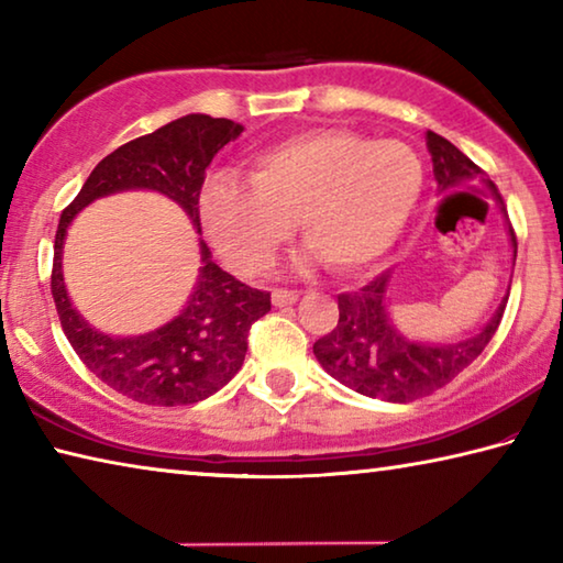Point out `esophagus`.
Returning <instances> with one entry per match:
<instances>
[{"label":"esophagus","instance_id":"obj_1","mask_svg":"<svg viewBox=\"0 0 563 563\" xmlns=\"http://www.w3.org/2000/svg\"><path fill=\"white\" fill-rule=\"evenodd\" d=\"M273 305L275 308H288V305L298 302V290H285V288H275L273 290Z\"/></svg>","mask_w":563,"mask_h":563}]
</instances>
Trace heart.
Segmentation results:
<instances>
[{
    "label": "heart",
    "instance_id": "heart-1",
    "mask_svg": "<svg viewBox=\"0 0 563 563\" xmlns=\"http://www.w3.org/2000/svg\"><path fill=\"white\" fill-rule=\"evenodd\" d=\"M424 164L397 139L312 129L258 151L247 180L218 174L201 194L208 241L233 271H268L292 225L335 273L375 265L422 198Z\"/></svg>",
    "mask_w": 563,
    "mask_h": 563
}]
</instances>
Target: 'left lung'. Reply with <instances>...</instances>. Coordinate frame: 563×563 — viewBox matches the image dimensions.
I'll list each match as a JSON object with an SVG mask.
<instances>
[{"mask_svg":"<svg viewBox=\"0 0 563 563\" xmlns=\"http://www.w3.org/2000/svg\"><path fill=\"white\" fill-rule=\"evenodd\" d=\"M427 148L432 154L434 178L442 194L462 188L472 180H484L492 188V196L501 213L507 216L497 186L484 178V170L472 158H466L460 148L434 131H427ZM509 241L514 247V261H517V235H514L511 223ZM389 278L393 275L383 273L365 288H360V292L338 295V325L312 345V352H316L322 369L330 377H335L340 385L355 389L360 395L402 405L432 395L434 389L452 383L462 369L482 355V350L489 345L499 328L509 295L499 302L487 325L474 332L472 338L450 342V345H430V342L405 338L389 322Z\"/></svg>","mask_w":563,"mask_h":563,"instance_id":"1","label":"left lung"}]
</instances>
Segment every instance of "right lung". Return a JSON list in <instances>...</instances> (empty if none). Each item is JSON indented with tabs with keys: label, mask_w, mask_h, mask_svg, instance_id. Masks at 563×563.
Wrapping results in <instances>:
<instances>
[{
	"label": "right lung",
	"mask_w": 563,
	"mask_h": 563,
	"mask_svg": "<svg viewBox=\"0 0 563 563\" xmlns=\"http://www.w3.org/2000/svg\"><path fill=\"white\" fill-rule=\"evenodd\" d=\"M241 123L188 113L146 136L133 139L99 161L79 196L64 208L54 241L52 295L64 335L101 383L144 405H194L231 383L247 352L251 325L271 310V292L255 290L218 268L201 243L196 288L178 316L144 335L113 338L91 328L71 305L64 285L62 253L66 228L81 208L121 190H158L188 213L201 233L198 198L206 168Z\"/></svg>",
	"instance_id": "obj_1"
}]
</instances>
